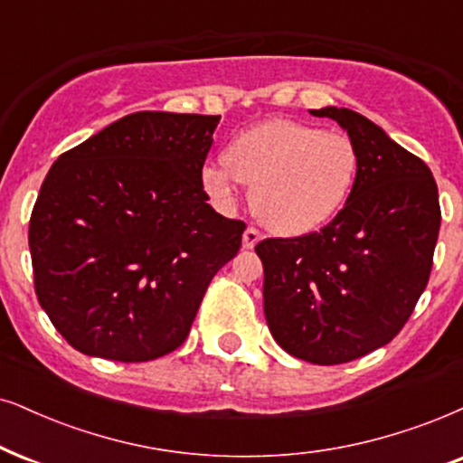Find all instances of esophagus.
Instances as JSON below:
<instances>
[{
    "label": "esophagus",
    "mask_w": 463,
    "mask_h": 463,
    "mask_svg": "<svg viewBox=\"0 0 463 463\" xmlns=\"http://www.w3.org/2000/svg\"><path fill=\"white\" fill-rule=\"evenodd\" d=\"M260 239H262L260 232L256 231L254 226H248V228H245V231H243V248H245V250H251L256 243L260 241Z\"/></svg>",
    "instance_id": "34e87169"
}]
</instances>
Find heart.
<instances>
[{
	"instance_id": "1",
	"label": "heart",
	"mask_w": 463,
	"mask_h": 463,
	"mask_svg": "<svg viewBox=\"0 0 463 463\" xmlns=\"http://www.w3.org/2000/svg\"><path fill=\"white\" fill-rule=\"evenodd\" d=\"M222 162L204 164L203 190L220 204L250 188L251 213L278 235L297 237L329 222L353 192L359 154L346 132L295 119H267L228 143Z\"/></svg>"
}]
</instances>
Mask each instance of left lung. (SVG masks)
<instances>
[{"instance_id":"8db88e82","label":"left lung","mask_w":463,"mask_h":463,"mask_svg":"<svg viewBox=\"0 0 463 463\" xmlns=\"http://www.w3.org/2000/svg\"><path fill=\"white\" fill-rule=\"evenodd\" d=\"M337 121L354 140L359 171L346 204L320 232L265 239L262 299L275 342L316 365H337L389 344L430 279L440 231L438 185L420 157L350 109Z\"/></svg>"}]
</instances>
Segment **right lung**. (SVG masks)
Segmentation results:
<instances>
[{
    "label": "right lung",
    "mask_w": 463,
    "mask_h": 463,
    "mask_svg": "<svg viewBox=\"0 0 463 463\" xmlns=\"http://www.w3.org/2000/svg\"><path fill=\"white\" fill-rule=\"evenodd\" d=\"M220 115L140 110L57 157L29 220L33 284L79 353H173L245 224L215 213L201 171Z\"/></svg>",
    "instance_id": "obj_1"
}]
</instances>
